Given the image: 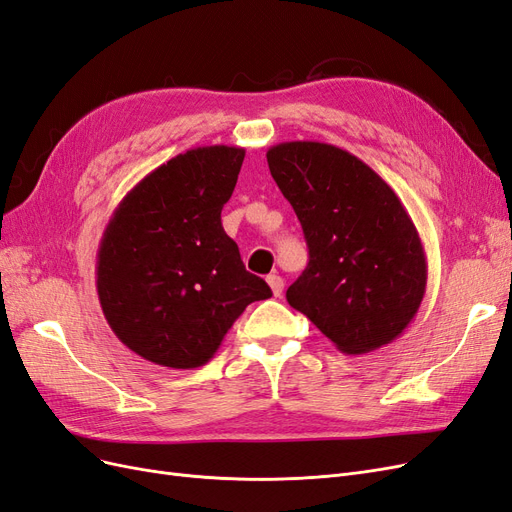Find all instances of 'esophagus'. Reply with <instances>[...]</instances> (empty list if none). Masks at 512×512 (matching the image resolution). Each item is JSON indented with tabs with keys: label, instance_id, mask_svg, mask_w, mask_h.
Returning a JSON list of instances; mask_svg holds the SVG:
<instances>
[{
	"label": "esophagus",
	"instance_id": "obj_1",
	"mask_svg": "<svg viewBox=\"0 0 512 512\" xmlns=\"http://www.w3.org/2000/svg\"><path fill=\"white\" fill-rule=\"evenodd\" d=\"M267 284L271 286L275 297H282V292H284V280H282L280 275H269V277H267Z\"/></svg>",
	"mask_w": 512,
	"mask_h": 512
}]
</instances>
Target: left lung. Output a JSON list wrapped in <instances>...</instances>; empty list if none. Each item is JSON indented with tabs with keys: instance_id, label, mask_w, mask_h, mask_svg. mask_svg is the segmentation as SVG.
<instances>
[{
	"instance_id": "obj_1",
	"label": "left lung",
	"mask_w": 512,
	"mask_h": 512,
	"mask_svg": "<svg viewBox=\"0 0 512 512\" xmlns=\"http://www.w3.org/2000/svg\"><path fill=\"white\" fill-rule=\"evenodd\" d=\"M267 162L309 247L307 269L286 290L290 307L346 354L391 344L427 286L425 250L406 207L376 170L335 145L280 143Z\"/></svg>"
}]
</instances>
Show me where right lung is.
Instances as JSON below:
<instances>
[{
    "label": "right lung",
    "instance_id": "obj_1",
    "mask_svg": "<svg viewBox=\"0 0 512 512\" xmlns=\"http://www.w3.org/2000/svg\"><path fill=\"white\" fill-rule=\"evenodd\" d=\"M243 147L179 153L138 181L108 220L96 288L104 318L132 352L170 369L213 359L243 309L271 297L245 271L222 226Z\"/></svg>",
    "mask_w": 512,
    "mask_h": 512
}]
</instances>
